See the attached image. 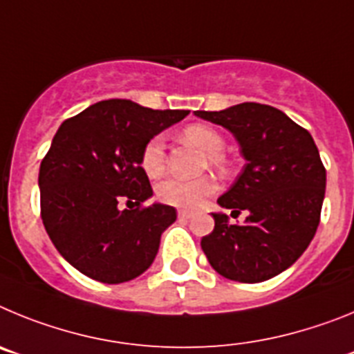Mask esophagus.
Instances as JSON below:
<instances>
[{
	"label": "esophagus",
	"mask_w": 354,
	"mask_h": 354,
	"mask_svg": "<svg viewBox=\"0 0 354 354\" xmlns=\"http://www.w3.org/2000/svg\"><path fill=\"white\" fill-rule=\"evenodd\" d=\"M193 216L192 211H187V209H180L179 211V220H189Z\"/></svg>",
	"instance_id": "1"
}]
</instances>
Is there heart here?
Here are the masks:
<instances>
[{
  "label": "heart",
  "mask_w": 354,
  "mask_h": 354,
  "mask_svg": "<svg viewBox=\"0 0 354 354\" xmlns=\"http://www.w3.org/2000/svg\"><path fill=\"white\" fill-rule=\"evenodd\" d=\"M184 140L192 145L198 147L205 152L212 165L218 162V154L223 150V140L216 131L205 126H189L184 129ZM142 168L149 177H158L165 170V143L161 136L150 140L142 152ZM216 192V184L211 177H198V179H179L168 177L161 180L156 187V195L165 204L177 205V207H196L207 196Z\"/></svg>",
  "instance_id": "b5f03b06"
}]
</instances>
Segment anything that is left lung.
Listing matches in <instances>:
<instances>
[{
    "label": "left lung",
    "mask_w": 354,
    "mask_h": 354,
    "mask_svg": "<svg viewBox=\"0 0 354 354\" xmlns=\"http://www.w3.org/2000/svg\"><path fill=\"white\" fill-rule=\"evenodd\" d=\"M195 117L230 131L246 161L218 204L248 216L230 225L225 212H211L214 230L200 243L205 257L228 280H270L301 257L317 230L326 170L314 138L283 111L259 102Z\"/></svg>",
    "instance_id": "left-lung-1"
}]
</instances>
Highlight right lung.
<instances>
[{"instance_id": "right-lung-1", "label": "right lung", "mask_w": 354, "mask_h": 354, "mask_svg": "<svg viewBox=\"0 0 354 354\" xmlns=\"http://www.w3.org/2000/svg\"><path fill=\"white\" fill-rule=\"evenodd\" d=\"M187 113L109 99L58 127L40 162V212L55 248L80 273L122 283L154 262L161 234L177 220V211L159 202L143 207L152 187L142 152ZM122 199L129 209H118Z\"/></svg>"}]
</instances>
